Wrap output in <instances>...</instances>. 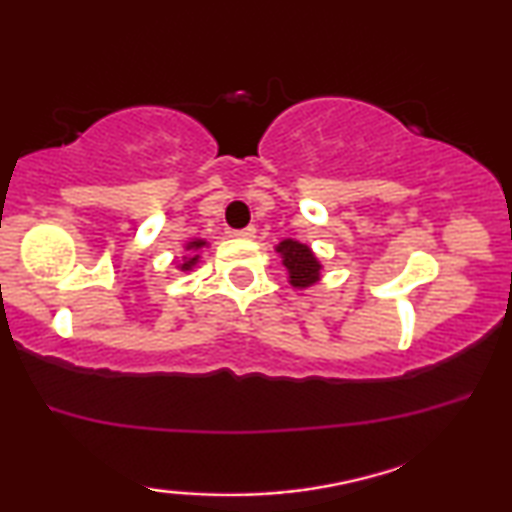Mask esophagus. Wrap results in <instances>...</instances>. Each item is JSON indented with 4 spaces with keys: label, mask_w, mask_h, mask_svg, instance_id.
Segmentation results:
<instances>
[{
    "label": "esophagus",
    "mask_w": 512,
    "mask_h": 512,
    "mask_svg": "<svg viewBox=\"0 0 512 512\" xmlns=\"http://www.w3.org/2000/svg\"><path fill=\"white\" fill-rule=\"evenodd\" d=\"M233 235H235V238H240V240H254L256 238V228L247 226V228H242V231H233Z\"/></svg>",
    "instance_id": "esophagus-1"
}]
</instances>
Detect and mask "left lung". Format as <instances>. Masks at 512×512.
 I'll list each match as a JSON object with an SVG mask.
<instances>
[{"label": "left lung", "instance_id": "left-lung-1", "mask_svg": "<svg viewBox=\"0 0 512 512\" xmlns=\"http://www.w3.org/2000/svg\"><path fill=\"white\" fill-rule=\"evenodd\" d=\"M274 251L281 256V265L288 272V284L293 288H309L321 281L323 265L309 244L286 238L274 247Z\"/></svg>", "mask_w": 512, "mask_h": 512}]
</instances>
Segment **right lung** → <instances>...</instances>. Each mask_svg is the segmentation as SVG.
Here are the masks:
<instances>
[{"label":"right lung","instance_id":"obj_1","mask_svg":"<svg viewBox=\"0 0 512 512\" xmlns=\"http://www.w3.org/2000/svg\"><path fill=\"white\" fill-rule=\"evenodd\" d=\"M205 247H207V240H201V238L189 240L187 244H184V254L187 256H182V263H177V268H180L182 272H189L198 261H201V254H198V251Z\"/></svg>","mask_w":512,"mask_h":512}]
</instances>
